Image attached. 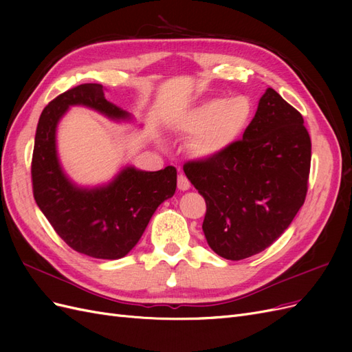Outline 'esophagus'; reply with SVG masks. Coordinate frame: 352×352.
Here are the masks:
<instances>
[{"label": "esophagus", "instance_id": "1", "mask_svg": "<svg viewBox=\"0 0 352 352\" xmlns=\"http://www.w3.org/2000/svg\"><path fill=\"white\" fill-rule=\"evenodd\" d=\"M177 188H179L180 190H188V189L190 188L189 180H188V177H186L184 173H180V175L177 176Z\"/></svg>", "mask_w": 352, "mask_h": 352}]
</instances>
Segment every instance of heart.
Listing matches in <instances>:
<instances>
[{
  "instance_id": "heart-1",
  "label": "heart",
  "mask_w": 352,
  "mask_h": 352,
  "mask_svg": "<svg viewBox=\"0 0 352 352\" xmlns=\"http://www.w3.org/2000/svg\"><path fill=\"white\" fill-rule=\"evenodd\" d=\"M252 116L251 101L238 95L232 98L202 101L176 123L177 131L197 135L190 151L201 160L214 158L235 144L247 129Z\"/></svg>"
}]
</instances>
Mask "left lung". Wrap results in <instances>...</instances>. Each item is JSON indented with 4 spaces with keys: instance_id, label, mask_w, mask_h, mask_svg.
I'll return each mask as SVG.
<instances>
[{
    "instance_id": "8db88e82",
    "label": "left lung",
    "mask_w": 352,
    "mask_h": 352,
    "mask_svg": "<svg viewBox=\"0 0 352 352\" xmlns=\"http://www.w3.org/2000/svg\"><path fill=\"white\" fill-rule=\"evenodd\" d=\"M310 163L302 116L267 88L241 141L184 166L206 199L202 230L210 248L236 261L270 247L304 204Z\"/></svg>"
}]
</instances>
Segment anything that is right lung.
Returning a JSON list of instances; mask_svg holds the SVG:
<instances>
[{
  "label": "right lung",
  "mask_w": 352,
  "mask_h": 352,
  "mask_svg": "<svg viewBox=\"0 0 352 352\" xmlns=\"http://www.w3.org/2000/svg\"><path fill=\"white\" fill-rule=\"evenodd\" d=\"M104 91L100 83H83L44 109L35 135L32 184L39 210L70 248L92 258L119 260L141 239L158 206L175 195L177 172L173 166L145 172L127 164L107 184L73 182L57 151V127L69 109L80 105L114 122L133 120L107 101Z\"/></svg>",
  "instance_id": "right-lung-1"
}]
</instances>
